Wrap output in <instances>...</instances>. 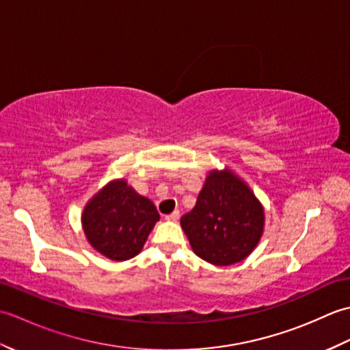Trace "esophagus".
<instances>
[{
    "label": "esophagus",
    "mask_w": 350,
    "mask_h": 350,
    "mask_svg": "<svg viewBox=\"0 0 350 350\" xmlns=\"http://www.w3.org/2000/svg\"><path fill=\"white\" fill-rule=\"evenodd\" d=\"M179 218H180V212L179 211H174L173 213H170V215H167V217H165L167 221H173V222L179 221Z\"/></svg>",
    "instance_id": "esophagus-1"
}]
</instances>
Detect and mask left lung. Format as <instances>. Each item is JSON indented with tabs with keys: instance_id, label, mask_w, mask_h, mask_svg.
<instances>
[{
	"instance_id": "left-lung-1",
	"label": "left lung",
	"mask_w": 350,
	"mask_h": 350,
	"mask_svg": "<svg viewBox=\"0 0 350 350\" xmlns=\"http://www.w3.org/2000/svg\"><path fill=\"white\" fill-rule=\"evenodd\" d=\"M265 213L254 194L230 171H212L196 207L180 218L196 254L217 266L241 262L257 247Z\"/></svg>"
}]
</instances>
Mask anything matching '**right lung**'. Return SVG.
I'll return each mask as SVG.
<instances>
[{"label": "right lung", "mask_w": 350, "mask_h": 350, "mask_svg": "<svg viewBox=\"0 0 350 350\" xmlns=\"http://www.w3.org/2000/svg\"><path fill=\"white\" fill-rule=\"evenodd\" d=\"M159 213L124 180L107 185L85 206L83 227L88 242L100 254L123 262L143 250Z\"/></svg>", "instance_id": "obj_1"}]
</instances>
